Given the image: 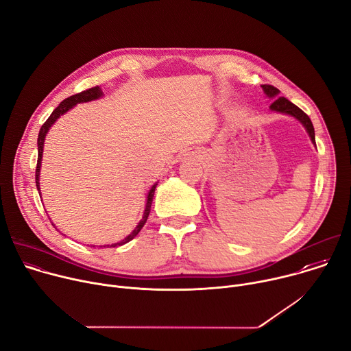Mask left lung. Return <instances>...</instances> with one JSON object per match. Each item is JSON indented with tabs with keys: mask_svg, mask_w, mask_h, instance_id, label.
<instances>
[{
	"mask_svg": "<svg viewBox=\"0 0 351 351\" xmlns=\"http://www.w3.org/2000/svg\"><path fill=\"white\" fill-rule=\"evenodd\" d=\"M262 89L269 97H276L275 101L270 104V110L290 114V115L295 117V119L305 127L306 132L311 136V141L315 143V131H314L313 123H311V120H309V117L301 108H298L295 104H293L290 100H287L286 97H283V96L278 97L279 96V89L278 88L271 86V85H262Z\"/></svg>",
	"mask_w": 351,
	"mask_h": 351,
	"instance_id": "1",
	"label": "left lung"
}]
</instances>
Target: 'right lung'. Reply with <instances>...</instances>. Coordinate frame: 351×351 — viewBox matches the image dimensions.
Segmentation results:
<instances>
[{
  "instance_id": "1",
  "label": "right lung",
  "mask_w": 351,
  "mask_h": 351,
  "mask_svg": "<svg viewBox=\"0 0 351 351\" xmlns=\"http://www.w3.org/2000/svg\"><path fill=\"white\" fill-rule=\"evenodd\" d=\"M101 95H103L101 89H100L99 86H93V88H90V89H86V90L81 92V93H76V95H73V96L66 97L65 100H62V101L60 103V106H58V107H56V110L50 114V117L47 119V121L42 125L40 132H38V138H37L38 156H37V166H36V174H34V176H36V186H37V189H38V191H40V188H38V174H40L42 154H43V145H45V138H46L47 131H49V130H50V127L57 121V119H58L60 115H62L64 112H66V111H68L69 108H72L75 104H77V103H84V101H90V100H95V99H99ZM156 185H158V184H154V185L150 188V191H149L147 202H146V208H145V213H143L142 220L138 223L136 228L131 232V234H130L128 237H125L123 241H120V243H115V244H111L110 247L124 245V244H127L128 241H131L132 239H135V237H136V234H138V232L142 230V227L145 226V223H146V220H147V217H149L150 206H152V201H153V195H154ZM53 226H54V224H53ZM104 247H106V245H104ZM107 247H108V245H107Z\"/></svg>"
}]
</instances>
